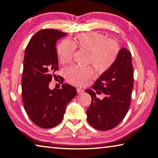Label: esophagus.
Here are the masks:
<instances>
[{
	"label": "esophagus",
	"instance_id": "34e87169",
	"mask_svg": "<svg viewBox=\"0 0 158 158\" xmlns=\"http://www.w3.org/2000/svg\"><path fill=\"white\" fill-rule=\"evenodd\" d=\"M77 93H78V94H83V93L84 92V91L83 89H79V88H77Z\"/></svg>",
	"mask_w": 158,
	"mask_h": 158
}]
</instances>
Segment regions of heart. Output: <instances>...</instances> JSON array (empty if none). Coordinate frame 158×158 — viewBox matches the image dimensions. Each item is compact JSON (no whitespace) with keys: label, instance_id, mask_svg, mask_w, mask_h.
<instances>
[{"label":"heart","instance_id":"b5f03b06","mask_svg":"<svg viewBox=\"0 0 158 158\" xmlns=\"http://www.w3.org/2000/svg\"><path fill=\"white\" fill-rule=\"evenodd\" d=\"M74 48L88 53L87 64H91L98 74H103L110 69L119 53L116 41L108 39L102 34L92 32L80 35L74 41H62L57 48L60 62L62 64L70 62ZM64 76L69 83L82 86L92 78L93 71L90 67L72 66L65 69Z\"/></svg>","mask_w":158,"mask_h":158}]
</instances>
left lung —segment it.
I'll return each mask as SVG.
<instances>
[{
	"instance_id": "left-lung-1",
	"label": "left lung",
	"mask_w": 158,
	"mask_h": 158,
	"mask_svg": "<svg viewBox=\"0 0 158 158\" xmlns=\"http://www.w3.org/2000/svg\"><path fill=\"white\" fill-rule=\"evenodd\" d=\"M134 86L131 55L122 48L116 62L110 69L102 74L92 89L86 91L91 96V102L86 110L87 121L94 129L107 131L117 127L128 112ZM103 92L102 100L96 94Z\"/></svg>"
}]
</instances>
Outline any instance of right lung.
<instances>
[{
    "label": "right lung",
    "instance_id": "1",
    "mask_svg": "<svg viewBox=\"0 0 158 158\" xmlns=\"http://www.w3.org/2000/svg\"><path fill=\"white\" fill-rule=\"evenodd\" d=\"M67 34L46 29L36 32L25 51L22 77L23 106L35 124L44 129L56 127L62 122L67 105L77 95L68 84L51 90L49 84L58 69L56 44Z\"/></svg>",
    "mask_w": 158,
    "mask_h": 158
}]
</instances>
